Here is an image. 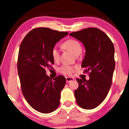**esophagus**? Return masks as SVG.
<instances>
[{"mask_svg": "<svg viewBox=\"0 0 129 129\" xmlns=\"http://www.w3.org/2000/svg\"><path fill=\"white\" fill-rule=\"evenodd\" d=\"M74 80V78L73 77H66V81L67 82H70L72 81H73Z\"/></svg>", "mask_w": 129, "mask_h": 129, "instance_id": "esophagus-1", "label": "esophagus"}]
</instances>
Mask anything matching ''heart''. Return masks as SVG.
Here are the masks:
<instances>
[{
  "instance_id": "b5f03b06",
  "label": "heart",
  "mask_w": 129,
  "mask_h": 129,
  "mask_svg": "<svg viewBox=\"0 0 129 129\" xmlns=\"http://www.w3.org/2000/svg\"><path fill=\"white\" fill-rule=\"evenodd\" d=\"M64 47L71 51L72 53L75 55L79 52H81L82 48L80 44L77 41L73 39H69L65 41ZM52 56L54 61H58L60 58V51L57 47H54L52 50ZM74 68L69 65H64L60 68V72L63 75H70L73 72Z\"/></svg>"
}]
</instances>
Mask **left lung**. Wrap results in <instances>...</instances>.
Masks as SVG:
<instances>
[{
    "instance_id": "left-lung-1",
    "label": "left lung",
    "mask_w": 129,
    "mask_h": 129,
    "mask_svg": "<svg viewBox=\"0 0 129 129\" xmlns=\"http://www.w3.org/2000/svg\"><path fill=\"white\" fill-rule=\"evenodd\" d=\"M69 35L84 45L85 54L81 67L86 69L85 72H90L89 80L77 79L76 102L83 109H94L105 99L112 85L115 69L114 45L106 34L96 28H85Z\"/></svg>"
}]
</instances>
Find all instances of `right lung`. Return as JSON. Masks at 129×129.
Masks as SVG:
<instances>
[{
  "label": "right lung",
  "instance_id": "right-lung-1",
  "mask_svg": "<svg viewBox=\"0 0 129 129\" xmlns=\"http://www.w3.org/2000/svg\"><path fill=\"white\" fill-rule=\"evenodd\" d=\"M68 34L48 28H36L25 36L20 44L17 71L21 88L26 101L39 112L50 113L60 105L66 78L58 76L52 80L47 75L45 68L54 64L53 48Z\"/></svg>",
  "mask_w": 129,
  "mask_h": 129
}]
</instances>
